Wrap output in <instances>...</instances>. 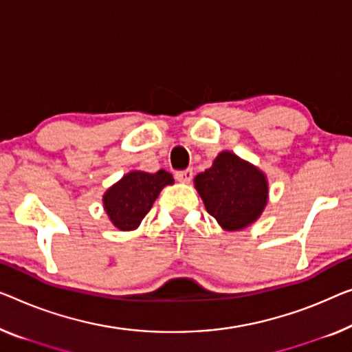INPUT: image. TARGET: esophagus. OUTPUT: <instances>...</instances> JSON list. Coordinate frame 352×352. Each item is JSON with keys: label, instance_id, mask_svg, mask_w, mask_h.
Segmentation results:
<instances>
[{"label": "esophagus", "instance_id": "1", "mask_svg": "<svg viewBox=\"0 0 352 352\" xmlns=\"http://www.w3.org/2000/svg\"><path fill=\"white\" fill-rule=\"evenodd\" d=\"M175 178H177L178 182H182V183L191 182V178H192V169L177 170V172H175Z\"/></svg>", "mask_w": 352, "mask_h": 352}]
</instances>
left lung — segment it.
Here are the masks:
<instances>
[{
    "mask_svg": "<svg viewBox=\"0 0 352 352\" xmlns=\"http://www.w3.org/2000/svg\"><path fill=\"white\" fill-rule=\"evenodd\" d=\"M207 212L228 230H239L254 223L269 197L265 175L235 156L223 151L213 166L194 178Z\"/></svg>",
    "mask_w": 352,
    "mask_h": 352,
    "instance_id": "1",
    "label": "left lung"
}]
</instances>
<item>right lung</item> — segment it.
Here are the masks:
<instances>
[{"label": "right lung", "instance_id": "right-lung-1", "mask_svg": "<svg viewBox=\"0 0 352 352\" xmlns=\"http://www.w3.org/2000/svg\"><path fill=\"white\" fill-rule=\"evenodd\" d=\"M172 183L174 177L166 170L155 174L134 170L126 174L104 194V208L110 221L120 230L135 229L150 212L160 191Z\"/></svg>", "mask_w": 352, "mask_h": 352}]
</instances>
